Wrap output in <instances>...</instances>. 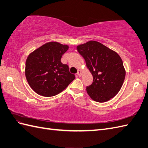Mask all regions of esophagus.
Segmentation results:
<instances>
[{
  "mask_svg": "<svg viewBox=\"0 0 148 148\" xmlns=\"http://www.w3.org/2000/svg\"><path fill=\"white\" fill-rule=\"evenodd\" d=\"M77 75H78L79 77H81L82 75V72L81 70H78V72H77Z\"/></svg>",
  "mask_w": 148,
  "mask_h": 148,
  "instance_id": "esophagus-1",
  "label": "esophagus"
}]
</instances>
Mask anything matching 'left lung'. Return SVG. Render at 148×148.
I'll use <instances>...</instances> for the list:
<instances>
[{
	"label": "left lung",
	"instance_id": "8db88e82",
	"mask_svg": "<svg viewBox=\"0 0 148 148\" xmlns=\"http://www.w3.org/2000/svg\"><path fill=\"white\" fill-rule=\"evenodd\" d=\"M92 73V84L86 86L90 98L98 102L109 101L116 96L123 84L125 70L120 56L95 41H90L77 47Z\"/></svg>",
	"mask_w": 148,
	"mask_h": 148
}]
</instances>
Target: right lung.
Listing matches in <instances>:
<instances>
[{
  "instance_id": "1",
  "label": "right lung",
  "mask_w": 148,
  "mask_h": 148,
  "mask_svg": "<svg viewBox=\"0 0 148 148\" xmlns=\"http://www.w3.org/2000/svg\"><path fill=\"white\" fill-rule=\"evenodd\" d=\"M68 45L49 42L30 53L26 62L25 75L29 85L38 94L55 96L64 90L75 76L67 64L61 62Z\"/></svg>"
}]
</instances>
